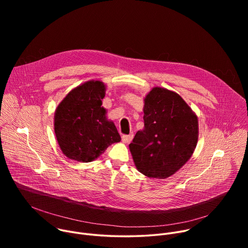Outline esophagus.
<instances>
[{"label": "esophagus", "mask_w": 248, "mask_h": 248, "mask_svg": "<svg viewBox=\"0 0 248 248\" xmlns=\"http://www.w3.org/2000/svg\"><path fill=\"white\" fill-rule=\"evenodd\" d=\"M133 138V134H128V135H123L122 136V141L124 143H129L131 142V140Z\"/></svg>", "instance_id": "34e87169"}]
</instances>
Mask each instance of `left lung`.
Returning <instances> with one entry per match:
<instances>
[{
    "label": "left lung",
    "instance_id": "1",
    "mask_svg": "<svg viewBox=\"0 0 248 248\" xmlns=\"http://www.w3.org/2000/svg\"><path fill=\"white\" fill-rule=\"evenodd\" d=\"M144 128L129 144L138 171L163 180L175 173L192 156L198 141V119L174 91L153 87L144 98Z\"/></svg>",
    "mask_w": 248,
    "mask_h": 248
}]
</instances>
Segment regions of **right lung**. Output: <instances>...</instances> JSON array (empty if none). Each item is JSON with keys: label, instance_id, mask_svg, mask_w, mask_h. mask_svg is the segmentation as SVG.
Returning <instances> with one entry per match:
<instances>
[{"label": "right lung", "instance_id": "right-lung-1", "mask_svg": "<svg viewBox=\"0 0 248 248\" xmlns=\"http://www.w3.org/2000/svg\"><path fill=\"white\" fill-rule=\"evenodd\" d=\"M106 84L86 81L70 90L55 111L54 130L62 152L70 160L92 162L121 141L115 124L102 107Z\"/></svg>", "mask_w": 248, "mask_h": 248}]
</instances>
